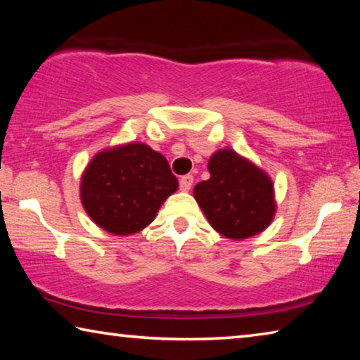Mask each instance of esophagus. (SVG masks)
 <instances>
[{
    "instance_id": "esophagus-1",
    "label": "esophagus",
    "mask_w": 360,
    "mask_h": 360,
    "mask_svg": "<svg viewBox=\"0 0 360 360\" xmlns=\"http://www.w3.org/2000/svg\"><path fill=\"white\" fill-rule=\"evenodd\" d=\"M192 184H193V176L192 174H186V176H182V178L179 179V187H181L182 192L191 191Z\"/></svg>"
}]
</instances>
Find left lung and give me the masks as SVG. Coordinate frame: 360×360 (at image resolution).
<instances>
[{
  "label": "left lung",
  "instance_id": "1",
  "mask_svg": "<svg viewBox=\"0 0 360 360\" xmlns=\"http://www.w3.org/2000/svg\"><path fill=\"white\" fill-rule=\"evenodd\" d=\"M208 172L210 179L193 187V197L212 229L225 238L245 240L271 224L275 187L264 169L225 148L211 155Z\"/></svg>",
  "mask_w": 360,
  "mask_h": 360
}]
</instances>
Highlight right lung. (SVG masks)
Segmentation results:
<instances>
[{"label":"right lung","mask_w":360,"mask_h":360,"mask_svg":"<svg viewBox=\"0 0 360 360\" xmlns=\"http://www.w3.org/2000/svg\"><path fill=\"white\" fill-rule=\"evenodd\" d=\"M178 179L160 152L144 143L105 149L85 167L81 202L90 219L112 235L125 236L154 221Z\"/></svg>","instance_id":"obj_1"}]
</instances>
